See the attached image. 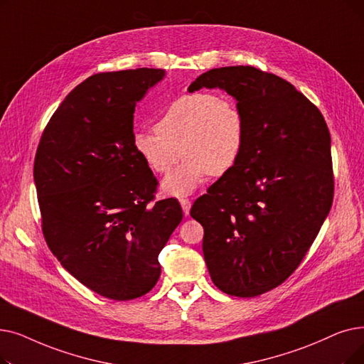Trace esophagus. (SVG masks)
Segmentation results:
<instances>
[{"label":"esophagus","mask_w":364,"mask_h":364,"mask_svg":"<svg viewBox=\"0 0 364 364\" xmlns=\"http://www.w3.org/2000/svg\"><path fill=\"white\" fill-rule=\"evenodd\" d=\"M180 203H181V208H183L186 215L191 213V207H192V202L191 200H188L187 198H180Z\"/></svg>","instance_id":"obj_1"}]
</instances>
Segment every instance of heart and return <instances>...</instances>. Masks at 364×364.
Segmentation results:
<instances>
[{"mask_svg": "<svg viewBox=\"0 0 364 364\" xmlns=\"http://www.w3.org/2000/svg\"><path fill=\"white\" fill-rule=\"evenodd\" d=\"M134 149L173 196L192 193L208 176L223 177L238 164L245 144L242 109L229 95L195 92L172 101L153 131H138Z\"/></svg>", "mask_w": 364, "mask_h": 364, "instance_id": "heart-1", "label": "heart"}]
</instances>
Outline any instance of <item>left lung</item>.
I'll list each match as a JSON object with an SVG mask.
<instances>
[{"instance_id": "1", "label": "left lung", "mask_w": 364, "mask_h": 364, "mask_svg": "<svg viewBox=\"0 0 364 364\" xmlns=\"http://www.w3.org/2000/svg\"><path fill=\"white\" fill-rule=\"evenodd\" d=\"M220 87L238 101L245 144L235 168L198 198L203 257L215 287L255 297L304 260L333 202L330 132L320 109L284 78L255 67L214 68L188 92Z\"/></svg>"}]
</instances>
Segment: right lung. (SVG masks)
Returning a JSON list of instances; mask_svg holds the SVG:
<instances>
[{"label": "right lung", "mask_w": 364, "mask_h": 364, "mask_svg": "<svg viewBox=\"0 0 364 364\" xmlns=\"http://www.w3.org/2000/svg\"><path fill=\"white\" fill-rule=\"evenodd\" d=\"M165 75L138 68L90 75L43 131L34 181L47 247L83 286L113 300L144 296L159 252L183 220L176 198L154 200L157 180L134 149V113Z\"/></svg>", "instance_id": "1"}]
</instances>
